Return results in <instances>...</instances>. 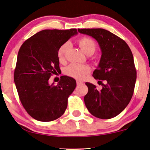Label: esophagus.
Returning a JSON list of instances; mask_svg holds the SVG:
<instances>
[{
  "label": "esophagus",
  "instance_id": "esophagus-1",
  "mask_svg": "<svg viewBox=\"0 0 150 150\" xmlns=\"http://www.w3.org/2000/svg\"><path fill=\"white\" fill-rule=\"evenodd\" d=\"M76 83H77V85H78V86H79V85L82 84L83 83L81 82V81H76Z\"/></svg>",
  "mask_w": 150,
  "mask_h": 150
}]
</instances>
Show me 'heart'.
Segmentation results:
<instances>
[{"label":"heart","mask_w":150,"mask_h":150,"mask_svg":"<svg viewBox=\"0 0 150 150\" xmlns=\"http://www.w3.org/2000/svg\"><path fill=\"white\" fill-rule=\"evenodd\" d=\"M79 47L82 51L87 55L93 54L95 51L97 45L95 42L92 38L88 37H83L79 40ZM69 48V43H64L58 49V58L60 62H63L65 58V53ZM90 68L88 65H78L72 64L67 67L64 69V74L68 76L71 77L77 80H83L85 76L89 74Z\"/></svg>","instance_id":"heart-1"}]
</instances>
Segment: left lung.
<instances>
[{"instance_id": "left-lung-1", "label": "left lung", "mask_w": 150, "mask_h": 150, "mask_svg": "<svg viewBox=\"0 0 150 150\" xmlns=\"http://www.w3.org/2000/svg\"><path fill=\"white\" fill-rule=\"evenodd\" d=\"M78 31L92 37L99 44L101 58L92 76L95 79L106 81L101 90L86 83L88 92L84 97L85 104L95 117L110 119L125 110L134 94L136 71L132 51L124 40L105 29Z\"/></svg>"}]
</instances>
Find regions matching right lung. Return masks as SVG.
<instances>
[{"mask_svg": "<svg viewBox=\"0 0 150 150\" xmlns=\"http://www.w3.org/2000/svg\"><path fill=\"white\" fill-rule=\"evenodd\" d=\"M76 29L43 30L22 44L14 70V83L20 101L28 113L38 121L50 122L64 114L68 97L76 86L75 79L62 76L50 85L52 74L60 70L58 51Z\"/></svg>", "mask_w": 150, "mask_h": 150, "instance_id": "1", "label": "right lung"}]
</instances>
